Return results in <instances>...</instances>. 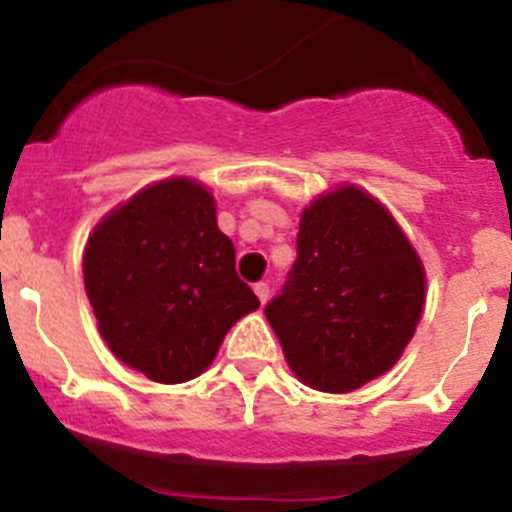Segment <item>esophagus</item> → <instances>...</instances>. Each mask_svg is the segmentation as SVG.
I'll return each mask as SVG.
<instances>
[{
    "mask_svg": "<svg viewBox=\"0 0 512 512\" xmlns=\"http://www.w3.org/2000/svg\"><path fill=\"white\" fill-rule=\"evenodd\" d=\"M253 292H256V297H259L261 305H266V300H269V284L256 282V284H253Z\"/></svg>",
    "mask_w": 512,
    "mask_h": 512,
    "instance_id": "1",
    "label": "esophagus"
}]
</instances>
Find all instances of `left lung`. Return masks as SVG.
I'll return each mask as SVG.
<instances>
[{
    "instance_id": "obj_1",
    "label": "left lung",
    "mask_w": 512,
    "mask_h": 512,
    "mask_svg": "<svg viewBox=\"0 0 512 512\" xmlns=\"http://www.w3.org/2000/svg\"><path fill=\"white\" fill-rule=\"evenodd\" d=\"M425 269L395 217L356 184L302 210L297 261L266 320L302 384L354 392L390 372L420 323Z\"/></svg>"
}]
</instances>
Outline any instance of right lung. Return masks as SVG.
Masks as SVG:
<instances>
[{"label": "right lung", "instance_id": "obj_1", "mask_svg": "<svg viewBox=\"0 0 512 512\" xmlns=\"http://www.w3.org/2000/svg\"><path fill=\"white\" fill-rule=\"evenodd\" d=\"M84 287L99 336L161 384L200 377L259 297L235 274L205 184L174 176L104 215L84 248Z\"/></svg>", "mask_w": 512, "mask_h": 512}]
</instances>
